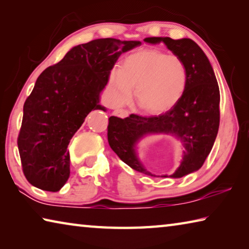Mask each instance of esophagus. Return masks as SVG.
<instances>
[{
	"mask_svg": "<svg viewBox=\"0 0 249 249\" xmlns=\"http://www.w3.org/2000/svg\"><path fill=\"white\" fill-rule=\"evenodd\" d=\"M114 114L116 116L122 117V119H124V117L128 116V111H126V109H124V108H119V109H115Z\"/></svg>",
	"mask_w": 249,
	"mask_h": 249,
	"instance_id": "obj_1",
	"label": "esophagus"
}]
</instances>
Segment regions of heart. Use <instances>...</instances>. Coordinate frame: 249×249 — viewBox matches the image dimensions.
I'll list each match as a JSON object with an SVG mask.
<instances>
[{"mask_svg": "<svg viewBox=\"0 0 249 249\" xmlns=\"http://www.w3.org/2000/svg\"><path fill=\"white\" fill-rule=\"evenodd\" d=\"M189 83L184 60L177 54L157 49H145L126 57L121 68L109 72L112 101L120 105L133 95L147 113L161 114L183 98Z\"/></svg>", "mask_w": 249, "mask_h": 249, "instance_id": "1", "label": "heart"}]
</instances>
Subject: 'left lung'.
Here are the masks:
<instances>
[{
    "label": "left lung",
    "instance_id": "8db88e82",
    "mask_svg": "<svg viewBox=\"0 0 249 249\" xmlns=\"http://www.w3.org/2000/svg\"><path fill=\"white\" fill-rule=\"evenodd\" d=\"M144 41L163 43L172 53L183 59L189 71L187 91L176 107L158 116L109 117L108 145L134 170L155 177L138 159L137 144L148 135H171L184 149L180 166L170 178H181L199 170L214 145L220 126V89L208 57L192 39L147 37Z\"/></svg>",
    "mask_w": 249,
    "mask_h": 249
}]
</instances>
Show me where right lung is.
Returning a JSON list of instances; mask_svg holds the SVG:
<instances>
[{"mask_svg":"<svg viewBox=\"0 0 249 249\" xmlns=\"http://www.w3.org/2000/svg\"><path fill=\"white\" fill-rule=\"evenodd\" d=\"M141 44L101 38L74 46L37 78L18 138L23 172L34 187L52 192L64 187L70 176V140L91 111H105L100 95L109 72L122 53Z\"/></svg>","mask_w":249,"mask_h":249,"instance_id":"obj_1","label":"right lung"}]
</instances>
